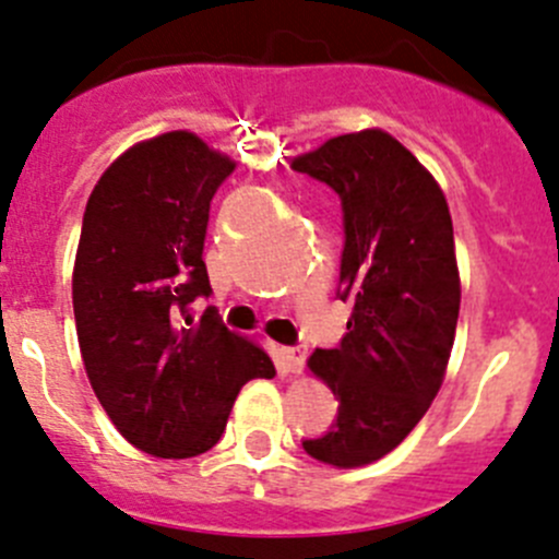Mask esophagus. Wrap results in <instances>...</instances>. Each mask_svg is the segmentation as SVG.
Here are the masks:
<instances>
[{"mask_svg": "<svg viewBox=\"0 0 559 559\" xmlns=\"http://www.w3.org/2000/svg\"><path fill=\"white\" fill-rule=\"evenodd\" d=\"M278 365L284 373H300L306 365V348H281Z\"/></svg>", "mask_w": 559, "mask_h": 559, "instance_id": "1", "label": "esophagus"}]
</instances>
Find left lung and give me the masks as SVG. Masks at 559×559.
Wrapping results in <instances>:
<instances>
[{
	"instance_id": "left-lung-1",
	"label": "left lung",
	"mask_w": 559,
	"mask_h": 559,
	"mask_svg": "<svg viewBox=\"0 0 559 559\" xmlns=\"http://www.w3.org/2000/svg\"><path fill=\"white\" fill-rule=\"evenodd\" d=\"M292 169L340 194V298L354 304L340 348L306 361L340 415L304 449L325 465L361 467L399 449L445 379L462 295L454 225L435 175L381 128L334 135Z\"/></svg>"
}]
</instances>
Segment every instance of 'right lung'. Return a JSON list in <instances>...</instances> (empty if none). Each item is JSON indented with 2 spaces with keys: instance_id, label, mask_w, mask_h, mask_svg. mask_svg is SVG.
Here are the masks:
<instances>
[{
  "instance_id": "right-lung-1",
  "label": "right lung",
  "mask_w": 559,
  "mask_h": 559,
  "mask_svg": "<svg viewBox=\"0 0 559 559\" xmlns=\"http://www.w3.org/2000/svg\"><path fill=\"white\" fill-rule=\"evenodd\" d=\"M234 169L200 135L169 130L124 150L83 214L72 300L85 373L119 435L164 460L214 449L239 390L275 376L259 342L192 311L211 292V198Z\"/></svg>"
}]
</instances>
